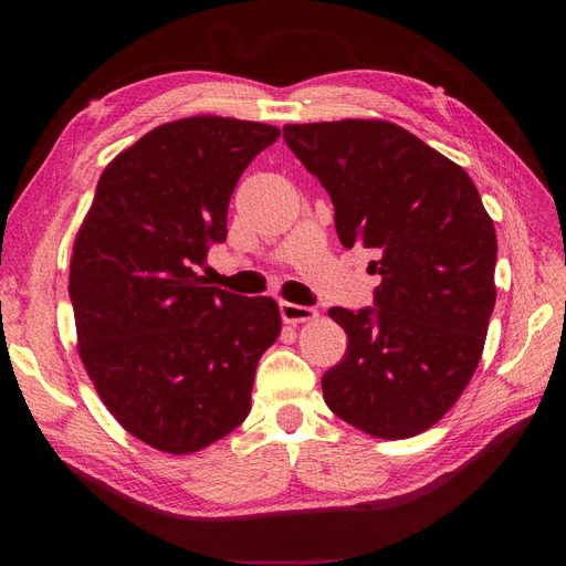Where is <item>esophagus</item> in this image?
<instances>
[{
	"mask_svg": "<svg viewBox=\"0 0 566 566\" xmlns=\"http://www.w3.org/2000/svg\"><path fill=\"white\" fill-rule=\"evenodd\" d=\"M316 316H318V312L314 310V306L281 302V318L285 323H304V321H314Z\"/></svg>",
	"mask_w": 566,
	"mask_h": 566,
	"instance_id": "1",
	"label": "esophagus"
}]
</instances>
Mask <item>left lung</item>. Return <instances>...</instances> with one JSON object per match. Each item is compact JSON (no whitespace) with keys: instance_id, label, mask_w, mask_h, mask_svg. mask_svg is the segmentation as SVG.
I'll use <instances>...</instances> for the list:
<instances>
[{"instance_id":"left-lung-1","label":"left lung","mask_w":566,"mask_h":566,"mask_svg":"<svg viewBox=\"0 0 566 566\" xmlns=\"http://www.w3.org/2000/svg\"><path fill=\"white\" fill-rule=\"evenodd\" d=\"M283 139L328 191L342 245L380 254L373 306L328 312L349 347L321 378L325 403L380 439L430 430L474 375L495 304L499 243L476 186L385 119L285 125Z\"/></svg>"}]
</instances>
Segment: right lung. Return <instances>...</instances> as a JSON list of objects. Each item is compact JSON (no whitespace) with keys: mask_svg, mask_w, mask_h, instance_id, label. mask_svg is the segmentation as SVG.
Instances as JSON below:
<instances>
[{"mask_svg":"<svg viewBox=\"0 0 566 566\" xmlns=\"http://www.w3.org/2000/svg\"><path fill=\"white\" fill-rule=\"evenodd\" d=\"M279 136L214 115L160 125L104 169L75 238L67 293L82 364L115 420L158 451L193 453L233 432L281 333L271 297L196 273L227 241L238 179Z\"/></svg>","mask_w":566,"mask_h":566,"instance_id":"obj_1","label":"right lung"}]
</instances>
